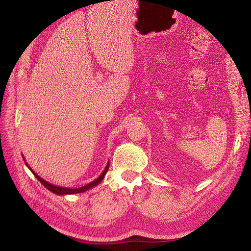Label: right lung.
Masks as SVG:
<instances>
[{
  "label": "right lung",
  "instance_id": "obj_1",
  "mask_svg": "<svg viewBox=\"0 0 251 251\" xmlns=\"http://www.w3.org/2000/svg\"><path fill=\"white\" fill-rule=\"evenodd\" d=\"M24 159H25V157H24ZM109 164H110V163H108V165H106V167L104 168L102 174H101L97 179L94 180L93 182H90V183H88V184H86V185H84V186H81V188H77V189H69V188H62V186H57V185H54V184H51V183H50V182H47V181H45L44 179H42V178L40 177V176H37V175L33 172V170H32V169L28 166V164L25 163L26 166L29 167V169L31 170L32 174H33V175L35 176V177L37 178V180H39L40 182H41L42 184H43L46 189H49L50 192H52V193H55V194H57V195H66V194L82 193V192H85V191H87V190H89V189L94 188V186L99 184V183L101 182V181L103 180L104 175L106 174V172H108V169H109Z\"/></svg>",
  "mask_w": 251,
  "mask_h": 251
}]
</instances>
